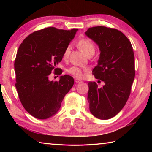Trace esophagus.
Masks as SVG:
<instances>
[{
	"instance_id": "esophagus-1",
	"label": "esophagus",
	"mask_w": 152,
	"mask_h": 152,
	"mask_svg": "<svg viewBox=\"0 0 152 152\" xmlns=\"http://www.w3.org/2000/svg\"><path fill=\"white\" fill-rule=\"evenodd\" d=\"M75 80V82L76 83H80V82H82L80 80V79H78V78H75V80Z\"/></svg>"
}]
</instances>
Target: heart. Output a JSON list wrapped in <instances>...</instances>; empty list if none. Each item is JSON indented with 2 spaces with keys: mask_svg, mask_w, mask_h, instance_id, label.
I'll return each mask as SVG.
<instances>
[{
  "mask_svg": "<svg viewBox=\"0 0 152 152\" xmlns=\"http://www.w3.org/2000/svg\"><path fill=\"white\" fill-rule=\"evenodd\" d=\"M78 46L80 50L88 56L89 53H94L95 45L93 42L88 38H82L78 42ZM71 52V46L68 45L63 53V59L64 60H67L69 58ZM88 69L86 68H80L78 66H72L68 69H67V72L72 74L74 77L78 78H83L84 74L88 72Z\"/></svg>",
  "mask_w": 152,
  "mask_h": 152,
  "instance_id": "heart-1",
  "label": "heart"
}]
</instances>
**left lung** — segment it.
I'll return each instance as SVG.
<instances>
[{
	"mask_svg": "<svg viewBox=\"0 0 152 152\" xmlns=\"http://www.w3.org/2000/svg\"><path fill=\"white\" fill-rule=\"evenodd\" d=\"M85 34L101 51L92 74L104 82L101 88L95 82L88 83L90 111L98 119H109L121 110L130 95L135 73L134 53L128 38L116 29L93 27Z\"/></svg>",
	"mask_w": 152,
	"mask_h": 152,
	"instance_id": "left-lung-1",
	"label": "left lung"
}]
</instances>
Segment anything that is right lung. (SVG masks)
<instances>
[{"instance_id": "right-lung-1", "label": "right lung", "mask_w": 152, "mask_h": 152, "mask_svg": "<svg viewBox=\"0 0 152 152\" xmlns=\"http://www.w3.org/2000/svg\"><path fill=\"white\" fill-rule=\"evenodd\" d=\"M78 29H58L48 27L31 33L23 41L15 60L16 86L25 109L39 119H46L58 113L65 95L74 85V78L61 76L59 81H50L63 53L73 39Z\"/></svg>"}]
</instances>
